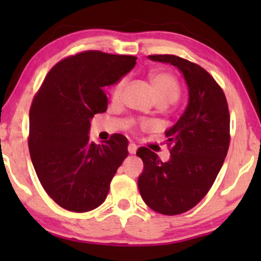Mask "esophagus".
I'll list each match as a JSON object with an SVG mask.
<instances>
[{
    "label": "esophagus",
    "mask_w": 261,
    "mask_h": 261,
    "mask_svg": "<svg viewBox=\"0 0 261 261\" xmlns=\"http://www.w3.org/2000/svg\"><path fill=\"white\" fill-rule=\"evenodd\" d=\"M128 152H129L130 154H134V153L137 152V145L133 144V142H130V144L128 145Z\"/></svg>",
    "instance_id": "34e87169"
}]
</instances>
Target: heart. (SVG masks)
I'll list each match as a JSON object with an SVG mask.
<instances>
[{
  "mask_svg": "<svg viewBox=\"0 0 261 261\" xmlns=\"http://www.w3.org/2000/svg\"><path fill=\"white\" fill-rule=\"evenodd\" d=\"M151 83L154 88V92L159 103L163 105H170V103L176 102L180 95V87L176 78L169 72H154L151 74ZM127 84V78H121L113 85L110 89V96L113 101H119L122 96L123 89ZM154 124L152 122L140 123V128L144 130L152 129Z\"/></svg>",
  "mask_w": 261,
  "mask_h": 261,
  "instance_id": "b5f03b06",
  "label": "heart"
}]
</instances>
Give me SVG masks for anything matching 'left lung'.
Instances as JSON below:
<instances>
[{"mask_svg": "<svg viewBox=\"0 0 261 261\" xmlns=\"http://www.w3.org/2000/svg\"><path fill=\"white\" fill-rule=\"evenodd\" d=\"M148 58L179 69L188 84L189 103L176 124L165 132L169 162L163 163L147 147L138 149L144 163L139 191L152 210L178 215L201 202L223 165L230 141L229 110L223 90L203 67L173 55Z\"/></svg>", "mask_w": 261, "mask_h": 261, "instance_id": "1", "label": "left lung"}]
</instances>
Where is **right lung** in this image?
<instances>
[{
	"mask_svg": "<svg viewBox=\"0 0 261 261\" xmlns=\"http://www.w3.org/2000/svg\"><path fill=\"white\" fill-rule=\"evenodd\" d=\"M137 57L84 51L49 70L30 109L31 159L42 188L62 208L87 213L102 204L128 155V140L113 134L89 141L90 120L105 113L103 89L129 72Z\"/></svg>",
	"mask_w": 261,
	"mask_h": 261,
	"instance_id": "add662e5",
	"label": "right lung"
}]
</instances>
